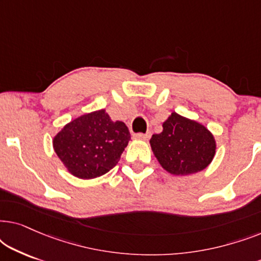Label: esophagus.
I'll list each match as a JSON object with an SVG mask.
<instances>
[{
    "instance_id": "34e87169",
    "label": "esophagus",
    "mask_w": 261,
    "mask_h": 261,
    "mask_svg": "<svg viewBox=\"0 0 261 261\" xmlns=\"http://www.w3.org/2000/svg\"><path fill=\"white\" fill-rule=\"evenodd\" d=\"M149 137H151V134H149V133H145V134L144 133H139V134L134 135L135 139H138V140H144V141L148 140Z\"/></svg>"
}]
</instances>
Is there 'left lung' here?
Instances as JSON below:
<instances>
[{"label":"left lung","instance_id":"obj_1","mask_svg":"<svg viewBox=\"0 0 261 261\" xmlns=\"http://www.w3.org/2000/svg\"><path fill=\"white\" fill-rule=\"evenodd\" d=\"M149 144L163 169L173 176H189L204 170L216 153L212 132L177 113L167 117L162 133L153 134Z\"/></svg>","mask_w":261,"mask_h":261}]
</instances>
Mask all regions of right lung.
I'll return each instance as SVG.
<instances>
[{"mask_svg":"<svg viewBox=\"0 0 261 261\" xmlns=\"http://www.w3.org/2000/svg\"><path fill=\"white\" fill-rule=\"evenodd\" d=\"M129 140L124 122L101 109L66 123L53 138V148L72 176L92 179L116 166Z\"/></svg>","mask_w":261,"mask_h":261,"instance_id":"right-lung-1","label":"right lung"}]
</instances>
